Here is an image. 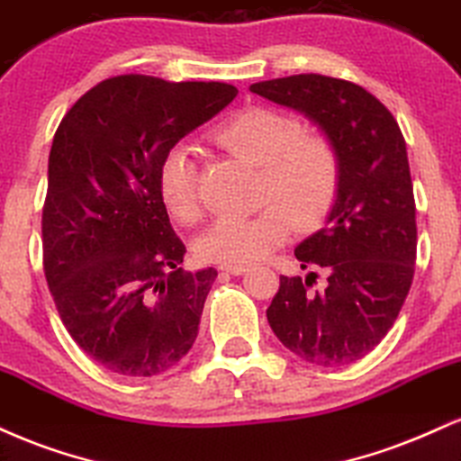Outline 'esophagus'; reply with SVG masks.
Returning <instances> with one entry per match:
<instances>
[{
  "label": "esophagus",
  "instance_id": "1",
  "mask_svg": "<svg viewBox=\"0 0 461 461\" xmlns=\"http://www.w3.org/2000/svg\"><path fill=\"white\" fill-rule=\"evenodd\" d=\"M246 269H248V265H220V272L232 274V276H241Z\"/></svg>",
  "mask_w": 461,
  "mask_h": 461
}]
</instances>
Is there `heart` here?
Segmentation results:
<instances>
[{
	"label": "heart",
	"mask_w": 461,
	"mask_h": 461,
	"mask_svg": "<svg viewBox=\"0 0 461 461\" xmlns=\"http://www.w3.org/2000/svg\"><path fill=\"white\" fill-rule=\"evenodd\" d=\"M229 153L261 166L258 204L254 215H221L200 237L203 261L248 265L261 261L300 230L321 226L337 203L340 155L323 133L302 131L294 113L269 105H250L232 113L213 131ZM159 194L176 221L194 226L203 220L198 167L185 146H176L159 167Z\"/></svg>",
	"instance_id": "obj_1"
}]
</instances>
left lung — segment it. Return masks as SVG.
Instances as JSON below:
<instances>
[{"label":"left lung","instance_id":"1","mask_svg":"<svg viewBox=\"0 0 461 461\" xmlns=\"http://www.w3.org/2000/svg\"><path fill=\"white\" fill-rule=\"evenodd\" d=\"M250 90L304 112L340 155V187L326 229L295 248L302 269H326V289H312L315 272L306 283L280 276L267 321L302 360L351 365L380 345L412 286L419 237L403 133L354 81L302 73Z\"/></svg>","mask_w":461,"mask_h":461}]
</instances>
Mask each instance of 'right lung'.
<instances>
[{
  "label": "right lung",
  "instance_id": "1",
  "mask_svg": "<svg viewBox=\"0 0 461 461\" xmlns=\"http://www.w3.org/2000/svg\"><path fill=\"white\" fill-rule=\"evenodd\" d=\"M235 96L221 81L116 75L79 96L53 135L45 278L64 328L107 371L159 375L198 337L218 272H183L185 246L161 200L159 167Z\"/></svg>",
  "mask_w": 461,
  "mask_h": 461
}]
</instances>
